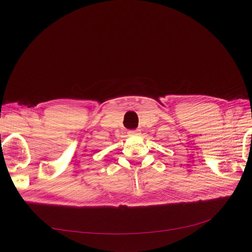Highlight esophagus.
<instances>
[{
	"instance_id": "obj_1",
	"label": "esophagus",
	"mask_w": 252,
	"mask_h": 252,
	"mask_svg": "<svg viewBox=\"0 0 252 252\" xmlns=\"http://www.w3.org/2000/svg\"><path fill=\"white\" fill-rule=\"evenodd\" d=\"M127 133H129L130 136H136V135L140 134V130H131Z\"/></svg>"
}]
</instances>
